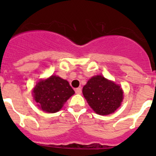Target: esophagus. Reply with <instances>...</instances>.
<instances>
[{"label": "esophagus", "mask_w": 156, "mask_h": 156, "mask_svg": "<svg viewBox=\"0 0 156 156\" xmlns=\"http://www.w3.org/2000/svg\"><path fill=\"white\" fill-rule=\"evenodd\" d=\"M75 91H76V94H81V92H82V90H81V88L78 87L76 89Z\"/></svg>", "instance_id": "34e87169"}]
</instances>
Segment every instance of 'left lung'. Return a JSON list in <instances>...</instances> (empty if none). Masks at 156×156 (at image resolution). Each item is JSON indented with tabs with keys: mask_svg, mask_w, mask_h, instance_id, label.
Wrapping results in <instances>:
<instances>
[{
	"mask_svg": "<svg viewBox=\"0 0 156 156\" xmlns=\"http://www.w3.org/2000/svg\"><path fill=\"white\" fill-rule=\"evenodd\" d=\"M83 94L92 109L101 115L114 112L123 98L120 87L102 76L89 80L83 88Z\"/></svg>",
	"mask_w": 156,
	"mask_h": 156,
	"instance_id": "8db88e82",
	"label": "left lung"
}]
</instances>
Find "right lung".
Wrapping results in <instances>:
<instances>
[{
  "instance_id": "add662e5",
  "label": "right lung",
  "mask_w": 156,
  "mask_h": 156,
  "mask_svg": "<svg viewBox=\"0 0 156 156\" xmlns=\"http://www.w3.org/2000/svg\"><path fill=\"white\" fill-rule=\"evenodd\" d=\"M74 93L68 81L56 76L40 81L34 89L36 102L43 111L50 113L58 112Z\"/></svg>"
}]
</instances>
